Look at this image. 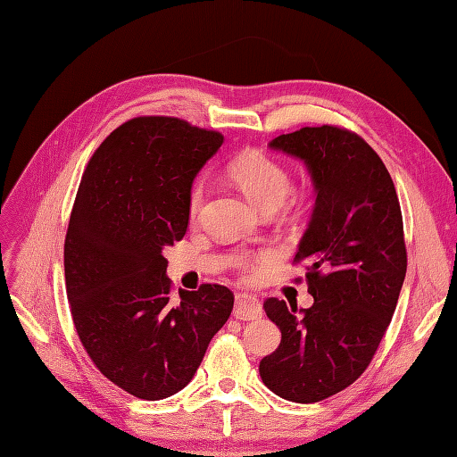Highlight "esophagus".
<instances>
[{
    "mask_svg": "<svg viewBox=\"0 0 457 457\" xmlns=\"http://www.w3.org/2000/svg\"><path fill=\"white\" fill-rule=\"evenodd\" d=\"M234 318L238 320H257L262 316V307L257 295L252 294H238L237 295V305H234Z\"/></svg>",
    "mask_w": 457,
    "mask_h": 457,
    "instance_id": "obj_1",
    "label": "esophagus"
}]
</instances>
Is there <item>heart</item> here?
Instances as JSON below:
<instances>
[{
    "label": "heart",
    "instance_id": "b5f03b06",
    "mask_svg": "<svg viewBox=\"0 0 457 457\" xmlns=\"http://www.w3.org/2000/svg\"><path fill=\"white\" fill-rule=\"evenodd\" d=\"M228 175L234 183L240 187L244 195L250 198L262 212L276 210L292 188V179L280 162L267 156L265 152L247 150L228 163ZM204 187L196 185L188 198V213L195 217L202 205ZM234 265L240 270H250L252 259L247 255H238Z\"/></svg>",
    "mask_w": 457,
    "mask_h": 457
}]
</instances>
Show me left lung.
Returning <instances> with one entry per match:
<instances>
[{"label":"left lung","mask_w":457,"mask_h":457,"mask_svg":"<svg viewBox=\"0 0 457 457\" xmlns=\"http://www.w3.org/2000/svg\"><path fill=\"white\" fill-rule=\"evenodd\" d=\"M272 150L307 165L316 202L295 262H307L312 307L270 297L282 341L259 362L269 389L299 404L347 389L376 354L406 276L403 213L393 179L362 137L336 126L276 137Z\"/></svg>","instance_id":"obj_1"}]
</instances>
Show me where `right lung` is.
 Listing matches in <instances>:
<instances>
[{
  "instance_id": "add662e5",
  "label": "right lung",
  "mask_w": 457,
  "mask_h": 457,
  "mask_svg": "<svg viewBox=\"0 0 457 457\" xmlns=\"http://www.w3.org/2000/svg\"><path fill=\"white\" fill-rule=\"evenodd\" d=\"M223 135L168 116L133 118L95 150L64 240V278L81 345L104 378L162 400L190 383L234 295L219 284L171 297L168 259L188 227L195 177Z\"/></svg>"
}]
</instances>
